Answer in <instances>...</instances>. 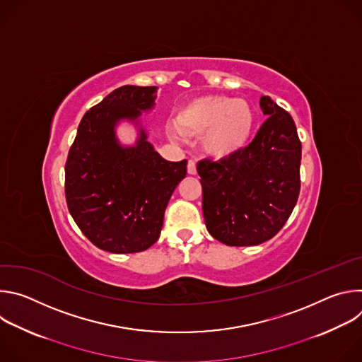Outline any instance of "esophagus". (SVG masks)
I'll return each instance as SVG.
<instances>
[{
	"instance_id": "esophagus-1",
	"label": "esophagus",
	"mask_w": 362,
	"mask_h": 362,
	"mask_svg": "<svg viewBox=\"0 0 362 362\" xmlns=\"http://www.w3.org/2000/svg\"><path fill=\"white\" fill-rule=\"evenodd\" d=\"M187 173L189 175H196L197 170H196V163L193 160H189L187 162Z\"/></svg>"
}]
</instances>
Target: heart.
<instances>
[{
	"mask_svg": "<svg viewBox=\"0 0 362 362\" xmlns=\"http://www.w3.org/2000/svg\"><path fill=\"white\" fill-rule=\"evenodd\" d=\"M180 132L203 134V150L215 159H228L249 141L255 115L245 100L228 95H208L193 100L176 117ZM176 133V132H173Z\"/></svg>",
	"mask_w": 362,
	"mask_h": 362,
	"instance_id": "obj_1",
	"label": "heart"
}]
</instances>
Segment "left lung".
I'll use <instances>...</instances> for the list:
<instances>
[{"label":"left lung","instance_id":"1","mask_svg":"<svg viewBox=\"0 0 362 362\" xmlns=\"http://www.w3.org/2000/svg\"><path fill=\"white\" fill-rule=\"evenodd\" d=\"M268 119L232 158L202 160V208L209 233L228 246H253L274 238L291 216L300 189V140L288 112L261 97Z\"/></svg>","mask_w":362,"mask_h":362}]
</instances>
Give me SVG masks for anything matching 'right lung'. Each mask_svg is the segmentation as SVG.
I'll return each mask as SVG.
<instances>
[{"mask_svg":"<svg viewBox=\"0 0 362 362\" xmlns=\"http://www.w3.org/2000/svg\"><path fill=\"white\" fill-rule=\"evenodd\" d=\"M156 87L123 86L81 119L66 162L70 215L97 247L113 253L148 249L160 236L169 199L186 176L187 160L169 162L140 126L134 146H122L116 126L139 124L154 106Z\"/></svg>","mask_w":362,"mask_h":362,"instance_id":"add662e5","label":"right lung"}]
</instances>
